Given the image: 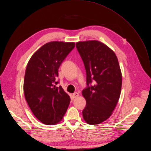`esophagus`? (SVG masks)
I'll return each instance as SVG.
<instances>
[{
    "label": "esophagus",
    "instance_id": "34e87169",
    "mask_svg": "<svg viewBox=\"0 0 151 151\" xmlns=\"http://www.w3.org/2000/svg\"><path fill=\"white\" fill-rule=\"evenodd\" d=\"M78 96H79V94H78V93H77V92H76V93H74L73 94V97H74V98H76V97H77Z\"/></svg>",
    "mask_w": 151,
    "mask_h": 151
}]
</instances>
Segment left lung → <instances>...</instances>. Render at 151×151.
Here are the masks:
<instances>
[{
  "mask_svg": "<svg viewBox=\"0 0 151 151\" xmlns=\"http://www.w3.org/2000/svg\"><path fill=\"white\" fill-rule=\"evenodd\" d=\"M76 47L86 73L87 87L82 93L86 101L83 117L89 124H98L110 118L119 99L122 74L118 60L99 41H80Z\"/></svg>",
  "mask_w": 151,
  "mask_h": 151,
  "instance_id": "8db88e82",
  "label": "left lung"
}]
</instances>
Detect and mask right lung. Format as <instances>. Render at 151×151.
Instances as JSON below:
<instances>
[{
  "label": "right lung",
  "mask_w": 151,
  "mask_h": 151,
  "mask_svg": "<svg viewBox=\"0 0 151 151\" xmlns=\"http://www.w3.org/2000/svg\"><path fill=\"white\" fill-rule=\"evenodd\" d=\"M75 47L73 42L52 41L34 53L27 66L24 81L25 98L40 121L54 125L63 119L70 97L58 83V68Z\"/></svg>",
  "instance_id": "add662e5"
}]
</instances>
